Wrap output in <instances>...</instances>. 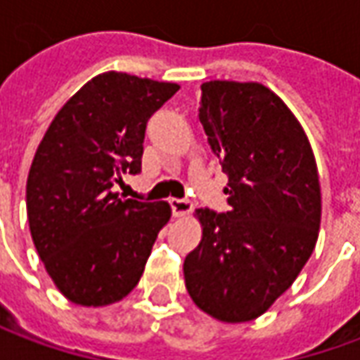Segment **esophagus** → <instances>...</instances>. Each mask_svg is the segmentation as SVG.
Instances as JSON below:
<instances>
[{"mask_svg": "<svg viewBox=\"0 0 360 360\" xmlns=\"http://www.w3.org/2000/svg\"><path fill=\"white\" fill-rule=\"evenodd\" d=\"M172 210L175 216H187L188 212L193 210V200L191 198H172Z\"/></svg>", "mask_w": 360, "mask_h": 360, "instance_id": "obj_1", "label": "esophagus"}]
</instances>
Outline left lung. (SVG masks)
Here are the masks:
<instances>
[{"instance_id": "left-lung-1", "label": "left lung", "mask_w": 360, "mask_h": 360, "mask_svg": "<svg viewBox=\"0 0 360 360\" xmlns=\"http://www.w3.org/2000/svg\"><path fill=\"white\" fill-rule=\"evenodd\" d=\"M198 119L227 175L229 212L198 208L202 241L183 264L198 309L249 322L270 309L314 250L322 198L309 139L258 82H204Z\"/></svg>"}]
</instances>
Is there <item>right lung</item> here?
Returning a JSON list of instances; mask_svg holds the SVG:
<instances>
[{
	"instance_id": "right-lung-1",
	"label": "right lung",
	"mask_w": 360,
	"mask_h": 360,
	"mask_svg": "<svg viewBox=\"0 0 360 360\" xmlns=\"http://www.w3.org/2000/svg\"><path fill=\"white\" fill-rule=\"evenodd\" d=\"M179 90L173 82L103 73L58 111L27 181L32 241L75 304L121 301L141 279L167 202L121 198L115 185L141 173L148 119Z\"/></svg>"
}]
</instances>
